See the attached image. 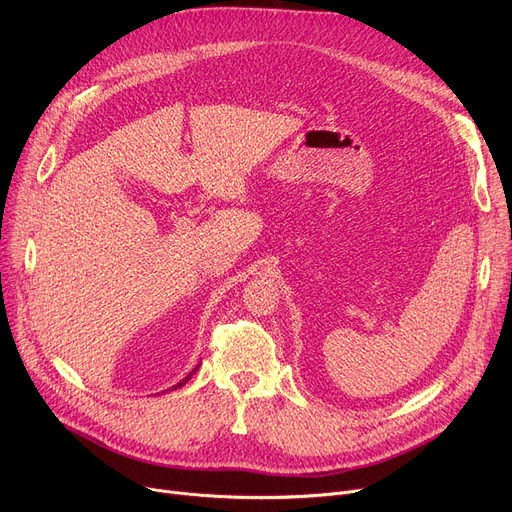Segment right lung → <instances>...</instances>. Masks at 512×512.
Wrapping results in <instances>:
<instances>
[{"label":"right lung","instance_id":"add662e5","mask_svg":"<svg viewBox=\"0 0 512 512\" xmlns=\"http://www.w3.org/2000/svg\"><path fill=\"white\" fill-rule=\"evenodd\" d=\"M197 369H199V367H197ZM197 369H193V373H195V371H197ZM193 373H188V375H186V378H184V380H182V382H180V384H176V386H174V388H172V390H176V388H180V386H184V384H186V382H188V380H191V378H193Z\"/></svg>","mask_w":512,"mask_h":512}]
</instances>
